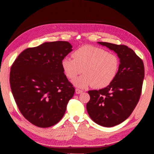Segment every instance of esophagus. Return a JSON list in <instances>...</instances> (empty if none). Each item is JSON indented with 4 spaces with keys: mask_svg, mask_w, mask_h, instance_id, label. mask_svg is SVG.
Here are the masks:
<instances>
[{
    "mask_svg": "<svg viewBox=\"0 0 154 154\" xmlns=\"http://www.w3.org/2000/svg\"><path fill=\"white\" fill-rule=\"evenodd\" d=\"M75 92H76V94H82L83 92V91L79 89V88H77L76 90H75Z\"/></svg>",
    "mask_w": 154,
    "mask_h": 154,
    "instance_id": "obj_1",
    "label": "esophagus"
}]
</instances>
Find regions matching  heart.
Masks as SVG:
<instances>
[{"label":"heart","mask_w":154,"mask_h":154,"mask_svg":"<svg viewBox=\"0 0 154 154\" xmlns=\"http://www.w3.org/2000/svg\"><path fill=\"white\" fill-rule=\"evenodd\" d=\"M73 59L66 57L62 60V68L66 77L81 88L92 86L100 89L110 84L118 74L119 60L116 54L92 45H85L72 53Z\"/></svg>","instance_id":"b5f03b06"}]
</instances>
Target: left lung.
I'll return each instance as SVG.
<instances>
[{"mask_svg": "<svg viewBox=\"0 0 154 154\" xmlns=\"http://www.w3.org/2000/svg\"><path fill=\"white\" fill-rule=\"evenodd\" d=\"M113 50L120 59L118 74L107 87L90 90L88 113L98 125L112 127L131 115L139 102L145 76L144 64L132 49L124 45L98 42Z\"/></svg>", "mask_w": 154, "mask_h": 154, "instance_id": "left-lung-1", "label": "left lung"}]
</instances>
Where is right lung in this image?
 <instances>
[{
    "label": "right lung",
    "instance_id": "right-lung-1",
    "mask_svg": "<svg viewBox=\"0 0 154 154\" xmlns=\"http://www.w3.org/2000/svg\"><path fill=\"white\" fill-rule=\"evenodd\" d=\"M67 41H54L23 51L10 71V86L22 116L36 126L48 128L64 116L75 93L62 68L72 51Z\"/></svg>",
    "mask_w": 154,
    "mask_h": 154
}]
</instances>
